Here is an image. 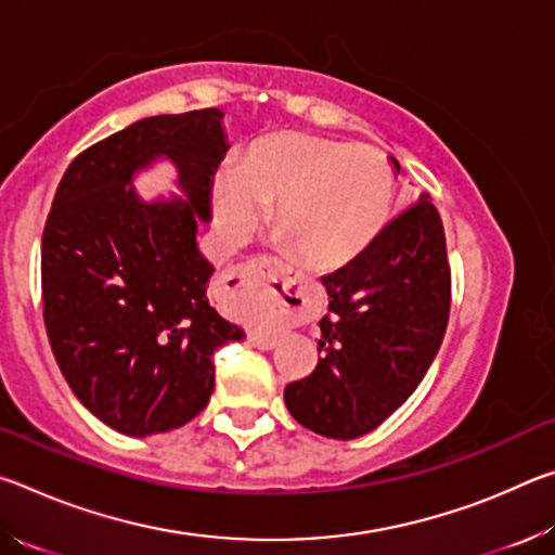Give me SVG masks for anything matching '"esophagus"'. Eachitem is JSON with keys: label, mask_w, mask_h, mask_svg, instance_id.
Instances as JSON below:
<instances>
[{"label": "esophagus", "mask_w": 555, "mask_h": 555, "mask_svg": "<svg viewBox=\"0 0 555 555\" xmlns=\"http://www.w3.org/2000/svg\"><path fill=\"white\" fill-rule=\"evenodd\" d=\"M247 271H249V281L267 286L271 294H274L281 300V306H284L286 311H291V306H288V301L285 298L288 297L291 304H296L298 298H294V294H291V284H288V279H286V269L284 267H281V264H269L264 269L255 267V269H247ZM228 279L247 281V274H244V271H232ZM249 343L255 345V347H259V350H271V347H274V340H269V337H261V335H249Z\"/></svg>", "instance_id": "34e87169"}]
</instances>
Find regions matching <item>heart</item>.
<instances>
[{
	"label": "heart",
	"instance_id": "obj_1",
	"mask_svg": "<svg viewBox=\"0 0 555 555\" xmlns=\"http://www.w3.org/2000/svg\"><path fill=\"white\" fill-rule=\"evenodd\" d=\"M212 218L224 242L242 244L264 222L308 267L352 264L387 228L393 171L370 146L279 131L247 149L237 168L212 178Z\"/></svg>",
	"mask_w": 555,
	"mask_h": 555
}]
</instances>
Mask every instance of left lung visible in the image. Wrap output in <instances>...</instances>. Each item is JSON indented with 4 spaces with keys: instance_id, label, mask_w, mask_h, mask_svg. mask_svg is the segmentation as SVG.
I'll return each mask as SVG.
<instances>
[{
    "instance_id": "1",
    "label": "left lung",
    "mask_w": 555,
    "mask_h": 555,
    "mask_svg": "<svg viewBox=\"0 0 555 555\" xmlns=\"http://www.w3.org/2000/svg\"><path fill=\"white\" fill-rule=\"evenodd\" d=\"M393 171L399 162L391 158ZM318 364L291 382V416L318 436L352 440L406 401L438 354L450 313L446 232L426 193L352 264L323 276Z\"/></svg>"
}]
</instances>
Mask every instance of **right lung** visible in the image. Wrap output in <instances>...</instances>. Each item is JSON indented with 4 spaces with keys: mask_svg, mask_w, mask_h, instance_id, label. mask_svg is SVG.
I'll return each mask as SVG.
<instances>
[{
    "mask_svg": "<svg viewBox=\"0 0 555 555\" xmlns=\"http://www.w3.org/2000/svg\"><path fill=\"white\" fill-rule=\"evenodd\" d=\"M218 107L139 119L73 158L41 242L51 350L92 416L131 438L198 416L215 389L212 354L244 331L215 311V267L198 249L212 178L228 152ZM158 157L182 198L144 202L133 176Z\"/></svg>",
    "mask_w": 555,
    "mask_h": 555,
    "instance_id": "right-lung-1",
    "label": "right lung"
}]
</instances>
